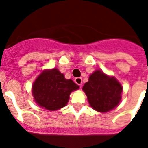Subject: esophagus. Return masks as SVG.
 <instances>
[{
    "label": "esophagus",
    "instance_id": "34e87169",
    "mask_svg": "<svg viewBox=\"0 0 148 148\" xmlns=\"http://www.w3.org/2000/svg\"><path fill=\"white\" fill-rule=\"evenodd\" d=\"M74 82L76 83L77 85H79L80 86H81L82 85V78L81 77H77L74 79Z\"/></svg>",
    "mask_w": 148,
    "mask_h": 148
}]
</instances>
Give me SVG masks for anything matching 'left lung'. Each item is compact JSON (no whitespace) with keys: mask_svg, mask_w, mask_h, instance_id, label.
<instances>
[{"mask_svg":"<svg viewBox=\"0 0 148 148\" xmlns=\"http://www.w3.org/2000/svg\"><path fill=\"white\" fill-rule=\"evenodd\" d=\"M122 89L115 78L109 77L99 70L90 75L83 87L90 106L99 112H108L118 105Z\"/></svg>","mask_w":148,"mask_h":148,"instance_id":"8db88e82","label":"left lung"}]
</instances>
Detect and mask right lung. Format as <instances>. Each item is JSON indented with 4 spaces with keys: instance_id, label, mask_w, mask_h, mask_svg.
I'll list each match as a JSON object with an SVG mask.
<instances>
[{
    "instance_id": "1",
    "label": "right lung",
    "mask_w": 148,
    "mask_h": 148,
    "mask_svg": "<svg viewBox=\"0 0 148 148\" xmlns=\"http://www.w3.org/2000/svg\"><path fill=\"white\" fill-rule=\"evenodd\" d=\"M79 88L72 80H66L56 68L40 74L32 86V93L39 106L55 110L67 105L71 92Z\"/></svg>"
}]
</instances>
